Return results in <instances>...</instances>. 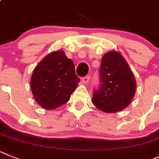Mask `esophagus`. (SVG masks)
<instances>
[{
  "label": "esophagus",
  "mask_w": 159,
  "mask_h": 159,
  "mask_svg": "<svg viewBox=\"0 0 159 159\" xmlns=\"http://www.w3.org/2000/svg\"><path fill=\"white\" fill-rule=\"evenodd\" d=\"M83 83H85V84H88L89 81V76H85L83 77L82 79H81Z\"/></svg>",
  "instance_id": "esophagus-1"
}]
</instances>
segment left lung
<instances>
[{
  "mask_svg": "<svg viewBox=\"0 0 159 159\" xmlns=\"http://www.w3.org/2000/svg\"><path fill=\"white\" fill-rule=\"evenodd\" d=\"M99 72L101 85L93 93V104L108 113L128 107L135 96L136 82L125 58L117 51L106 53Z\"/></svg>",
  "mask_w": 159,
  "mask_h": 159,
  "instance_id": "obj_1",
  "label": "left lung"
}]
</instances>
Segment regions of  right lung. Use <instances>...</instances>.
Returning <instances> with one entry per match:
<instances>
[{
	"instance_id": "add662e5",
	"label": "right lung",
	"mask_w": 159,
	"mask_h": 159,
	"mask_svg": "<svg viewBox=\"0 0 159 159\" xmlns=\"http://www.w3.org/2000/svg\"><path fill=\"white\" fill-rule=\"evenodd\" d=\"M80 81L73 61L62 51L51 52L35 66L31 89L43 108L55 109L66 104Z\"/></svg>"
}]
</instances>
